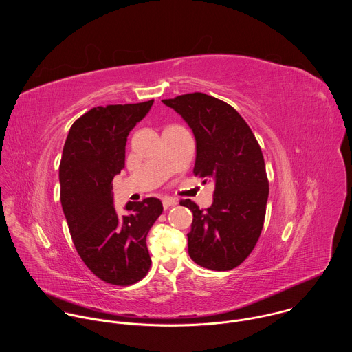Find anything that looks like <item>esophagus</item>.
I'll list each match as a JSON object with an SVG mask.
<instances>
[{
  "label": "esophagus",
  "instance_id": "esophagus-1",
  "mask_svg": "<svg viewBox=\"0 0 352 352\" xmlns=\"http://www.w3.org/2000/svg\"><path fill=\"white\" fill-rule=\"evenodd\" d=\"M176 204H177V201L173 199V198H164V199H162V206H164L165 210H168L169 207H173V206H176Z\"/></svg>",
  "mask_w": 352,
  "mask_h": 352
}]
</instances>
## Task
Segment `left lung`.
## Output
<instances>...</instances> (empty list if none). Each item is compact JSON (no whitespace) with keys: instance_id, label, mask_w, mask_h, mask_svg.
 Here are the masks:
<instances>
[{"instance_id":"1","label":"left lung","mask_w":352,"mask_h":352,"mask_svg":"<svg viewBox=\"0 0 352 352\" xmlns=\"http://www.w3.org/2000/svg\"><path fill=\"white\" fill-rule=\"evenodd\" d=\"M191 127L197 141L194 175L215 182L214 201L203 211L186 199L194 219L190 257L201 267L229 271L253 251L264 225L268 179L251 127L228 102L195 92L165 99Z\"/></svg>"}]
</instances>
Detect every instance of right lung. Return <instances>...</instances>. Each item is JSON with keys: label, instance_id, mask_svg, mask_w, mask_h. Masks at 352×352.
<instances>
[{"label": "right lung", "instance_id": "1", "mask_svg": "<svg viewBox=\"0 0 352 352\" xmlns=\"http://www.w3.org/2000/svg\"><path fill=\"white\" fill-rule=\"evenodd\" d=\"M153 101L95 107L67 134L59 164L60 203L73 244L85 265L105 283L134 285L151 258L146 236L162 212L157 198L129 201V215L113 207L112 180L124 168L129 133Z\"/></svg>", "mask_w": 352, "mask_h": 352}]
</instances>
